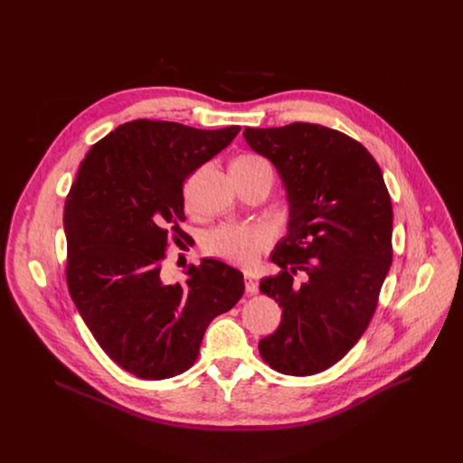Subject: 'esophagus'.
<instances>
[{"label": "esophagus", "mask_w": 463, "mask_h": 463, "mask_svg": "<svg viewBox=\"0 0 463 463\" xmlns=\"http://www.w3.org/2000/svg\"><path fill=\"white\" fill-rule=\"evenodd\" d=\"M243 282H245V291H247L249 295L258 293V282H256L250 275H245V277H243Z\"/></svg>", "instance_id": "1"}]
</instances>
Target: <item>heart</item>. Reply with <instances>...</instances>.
Instances as JSON below:
<instances>
[{"instance_id":"b5f03b06","label":"heart","mask_w":463,"mask_h":463,"mask_svg":"<svg viewBox=\"0 0 463 463\" xmlns=\"http://www.w3.org/2000/svg\"><path fill=\"white\" fill-rule=\"evenodd\" d=\"M231 174L234 181H243L260 174H271V166L261 156L243 152L231 161ZM268 245L269 234L266 232V229L258 225L238 223H227L218 227L205 240V249L209 254L241 268L254 263L260 252Z\"/></svg>"}]
</instances>
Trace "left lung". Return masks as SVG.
Wrapping results in <instances>:
<instances>
[{
  "mask_svg": "<svg viewBox=\"0 0 463 463\" xmlns=\"http://www.w3.org/2000/svg\"><path fill=\"white\" fill-rule=\"evenodd\" d=\"M243 137L277 166L289 202L288 236L271 254L280 273L260 280L282 322L258 350L280 373L313 375L339 363L375 313L392 263L390 194L372 154L343 131L293 122Z\"/></svg>",
  "mask_w": 463,
  "mask_h": 463,
  "instance_id": "obj_1",
  "label": "left lung"
}]
</instances>
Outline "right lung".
Returning a JSON list of instances; mask_svg holds the SVG:
<instances>
[{"label":"right lung","mask_w":463,"mask_h":463,"mask_svg":"<svg viewBox=\"0 0 463 463\" xmlns=\"http://www.w3.org/2000/svg\"><path fill=\"white\" fill-rule=\"evenodd\" d=\"M240 126L124 122L80 163L63 207L70 295L95 341L122 370L159 381L188 370L205 329L243 295V275L213 258L184 284L161 277L168 238H184V179Z\"/></svg>","instance_id":"add662e5"}]
</instances>
